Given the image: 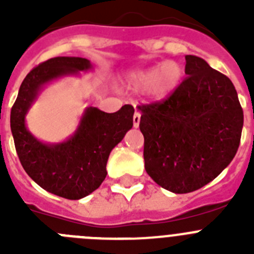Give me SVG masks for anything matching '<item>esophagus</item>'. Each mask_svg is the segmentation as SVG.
Listing matches in <instances>:
<instances>
[{
  "mask_svg": "<svg viewBox=\"0 0 254 254\" xmlns=\"http://www.w3.org/2000/svg\"><path fill=\"white\" fill-rule=\"evenodd\" d=\"M140 121H141V113L140 112H134L133 114V127L134 128H137L138 126H140Z\"/></svg>",
  "mask_w": 254,
  "mask_h": 254,
  "instance_id": "1",
  "label": "esophagus"
}]
</instances>
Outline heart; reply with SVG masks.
<instances>
[{
	"label": "heart",
	"mask_w": 254,
	"mask_h": 254,
	"mask_svg": "<svg viewBox=\"0 0 254 254\" xmlns=\"http://www.w3.org/2000/svg\"><path fill=\"white\" fill-rule=\"evenodd\" d=\"M185 78V68L177 61H165L163 64L146 69L134 71L129 76L132 86L145 89L150 99L155 102L169 99L177 93Z\"/></svg>",
	"instance_id": "obj_1"
}]
</instances>
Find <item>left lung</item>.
<instances>
[{
    "instance_id": "1",
    "label": "left lung",
    "mask_w": 254,
    "mask_h": 254,
    "mask_svg": "<svg viewBox=\"0 0 254 254\" xmlns=\"http://www.w3.org/2000/svg\"><path fill=\"white\" fill-rule=\"evenodd\" d=\"M185 72L169 99L138 107L145 169L173 193L214 181L234 159L243 128V111L229 77L190 55Z\"/></svg>"
}]
</instances>
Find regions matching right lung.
I'll return each mask as SVG.
<instances>
[{"label": "right lung", "mask_w": 254, "mask_h": 254, "mask_svg": "<svg viewBox=\"0 0 254 254\" xmlns=\"http://www.w3.org/2000/svg\"><path fill=\"white\" fill-rule=\"evenodd\" d=\"M90 69L86 58H51L26 75L11 109V132L22 168L47 192L67 199L84 198L99 188L109 154L133 126V107L126 104L116 113L85 108L76 131L62 142L35 137L26 126V114L47 85Z\"/></svg>", "instance_id": "add662e5"}]
</instances>
